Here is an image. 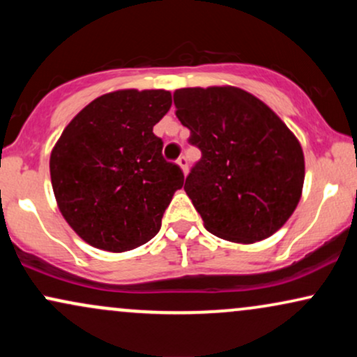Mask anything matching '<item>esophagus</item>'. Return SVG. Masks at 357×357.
Returning <instances> with one entry per match:
<instances>
[{
	"mask_svg": "<svg viewBox=\"0 0 357 357\" xmlns=\"http://www.w3.org/2000/svg\"><path fill=\"white\" fill-rule=\"evenodd\" d=\"M178 166L181 167L183 174L188 173V159H186V155H181V158L178 159Z\"/></svg>",
	"mask_w": 357,
	"mask_h": 357,
	"instance_id": "34e87169",
	"label": "esophagus"
}]
</instances>
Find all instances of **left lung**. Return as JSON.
<instances>
[{"instance_id": "left-lung-1", "label": "left lung", "mask_w": 357, "mask_h": 357, "mask_svg": "<svg viewBox=\"0 0 357 357\" xmlns=\"http://www.w3.org/2000/svg\"><path fill=\"white\" fill-rule=\"evenodd\" d=\"M174 105L203 154L184 191L204 228L245 245L280 230L304 188V151L296 134L267 104L231 85L178 89Z\"/></svg>"}]
</instances>
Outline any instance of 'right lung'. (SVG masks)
<instances>
[{
  "instance_id": "right-lung-1",
  "label": "right lung",
  "mask_w": 357,
  "mask_h": 357,
  "mask_svg": "<svg viewBox=\"0 0 357 357\" xmlns=\"http://www.w3.org/2000/svg\"><path fill=\"white\" fill-rule=\"evenodd\" d=\"M171 107L169 90L104 93L72 119L50 154L56 206L92 247L122 253L144 245L184 176L162 158L153 127Z\"/></svg>"
}]
</instances>
